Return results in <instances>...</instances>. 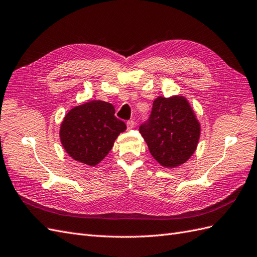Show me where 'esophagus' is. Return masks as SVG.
Returning <instances> with one entry per match:
<instances>
[{"label":"esophagus","mask_w":257,"mask_h":257,"mask_svg":"<svg viewBox=\"0 0 257 257\" xmlns=\"http://www.w3.org/2000/svg\"><path fill=\"white\" fill-rule=\"evenodd\" d=\"M126 124H127V129L130 130V129H133L135 127V121L134 120H129V121H127Z\"/></svg>","instance_id":"34e87169"}]
</instances>
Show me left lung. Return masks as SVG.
<instances>
[{
  "label": "left lung",
  "mask_w": 257,
  "mask_h": 257,
  "mask_svg": "<svg viewBox=\"0 0 257 257\" xmlns=\"http://www.w3.org/2000/svg\"><path fill=\"white\" fill-rule=\"evenodd\" d=\"M139 130L154 160L165 168H176L195 152L201 124L185 96H159L149 121Z\"/></svg>",
  "instance_id": "8db88e82"
}]
</instances>
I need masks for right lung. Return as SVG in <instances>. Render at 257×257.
I'll list each match as a JSON object with an SVG mask.
<instances>
[{
  "mask_svg": "<svg viewBox=\"0 0 257 257\" xmlns=\"http://www.w3.org/2000/svg\"><path fill=\"white\" fill-rule=\"evenodd\" d=\"M127 129L115 117V108L107 102L93 100L72 107L61 123V143L71 159L95 166L105 159L117 137Z\"/></svg>",
  "mask_w": 257,
  "mask_h": 257,
  "instance_id": "right-lung-1",
  "label": "right lung"
}]
</instances>
